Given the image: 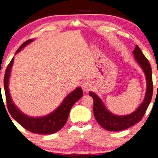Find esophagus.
Instances as JSON below:
<instances>
[{
    "mask_svg": "<svg viewBox=\"0 0 158 158\" xmlns=\"http://www.w3.org/2000/svg\"><path fill=\"white\" fill-rule=\"evenodd\" d=\"M82 88L84 91H89L90 90L91 87H92V84L90 81H84L83 83H82Z\"/></svg>",
    "mask_w": 158,
    "mask_h": 158,
    "instance_id": "1",
    "label": "esophagus"
}]
</instances>
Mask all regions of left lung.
Returning <instances> with one entry per match:
<instances>
[{
    "label": "left lung",
    "instance_id": "left-lung-1",
    "mask_svg": "<svg viewBox=\"0 0 158 158\" xmlns=\"http://www.w3.org/2000/svg\"><path fill=\"white\" fill-rule=\"evenodd\" d=\"M135 60L144 72L146 78L147 89L143 103L135 111L125 116H118L112 114L103 104L102 99L92 91L89 94L94 100V114L98 123L106 130L109 131H120L130 128L139 122L144 116L145 111L152 99L153 85L152 79V69L150 62L138 45L133 52Z\"/></svg>",
    "mask_w": 158,
    "mask_h": 158
}]
</instances>
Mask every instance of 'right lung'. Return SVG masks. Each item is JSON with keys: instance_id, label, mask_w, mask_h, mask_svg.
<instances>
[{"instance_id": "obj_1", "label": "right lung", "mask_w": 158, "mask_h": 158, "mask_svg": "<svg viewBox=\"0 0 158 158\" xmlns=\"http://www.w3.org/2000/svg\"><path fill=\"white\" fill-rule=\"evenodd\" d=\"M34 39H30L22 44L16 51L15 55L27 46V44L34 41ZM14 62V57L10 61V64L6 68L4 76V89L6 93V102L8 105V111L11 116L20 124L23 128L32 133L48 135L55 133L60 131L67 122L69 114L73 105L81 98L83 96V91L81 87H77L76 89L64 98L60 106L52 112L51 114L40 117H31L27 116L14 104L9 92L8 82L10 76V72Z\"/></svg>"}]
</instances>
